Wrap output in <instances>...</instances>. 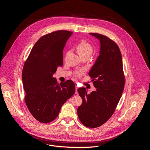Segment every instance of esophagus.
Listing matches in <instances>:
<instances>
[{"mask_svg": "<svg viewBox=\"0 0 150 150\" xmlns=\"http://www.w3.org/2000/svg\"><path fill=\"white\" fill-rule=\"evenodd\" d=\"M78 87L77 86H75V94H78Z\"/></svg>", "mask_w": 150, "mask_h": 150, "instance_id": "34e87169", "label": "esophagus"}]
</instances>
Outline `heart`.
Listing matches in <instances>:
<instances>
[{
  "mask_svg": "<svg viewBox=\"0 0 150 150\" xmlns=\"http://www.w3.org/2000/svg\"><path fill=\"white\" fill-rule=\"evenodd\" d=\"M77 52L80 56V57L83 56H90V55L93 53V47L88 42L86 41H82L76 47ZM83 73V70H80L79 71H76L75 73V75L76 77H79Z\"/></svg>",
  "mask_w": 150,
  "mask_h": 150,
  "instance_id": "b5f03b06",
  "label": "heart"
}]
</instances>
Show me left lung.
I'll return each mask as SVG.
<instances>
[{
    "mask_svg": "<svg viewBox=\"0 0 150 150\" xmlns=\"http://www.w3.org/2000/svg\"><path fill=\"white\" fill-rule=\"evenodd\" d=\"M100 40V50L88 75L96 91L87 94L85 88L78 92L82 99L77 113L86 127L96 128L103 125L114 113L125 86L122 54L116 42L105 35L90 33Z\"/></svg>",
    "mask_w": 150,
    "mask_h": 150,
    "instance_id": "1",
    "label": "left lung"
}]
</instances>
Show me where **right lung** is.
Returning a JSON list of instances; mask_svg holds the SVG:
<instances>
[{"instance_id": "add662e5", "label": "right lung", "mask_w": 150, "mask_h": 150, "mask_svg": "<svg viewBox=\"0 0 150 150\" xmlns=\"http://www.w3.org/2000/svg\"><path fill=\"white\" fill-rule=\"evenodd\" d=\"M72 32L59 30L42 36L25 60L22 79L27 108L38 121L49 123L58 116L62 105L75 92L74 82L58 83L53 77L63 65V50Z\"/></svg>"}]
</instances>
